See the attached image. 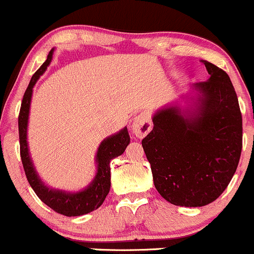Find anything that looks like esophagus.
<instances>
[{
	"label": "esophagus",
	"instance_id": "obj_1",
	"mask_svg": "<svg viewBox=\"0 0 254 254\" xmlns=\"http://www.w3.org/2000/svg\"><path fill=\"white\" fill-rule=\"evenodd\" d=\"M152 122L148 113H141L132 122V132L135 137L144 138L151 130Z\"/></svg>",
	"mask_w": 254,
	"mask_h": 254
}]
</instances>
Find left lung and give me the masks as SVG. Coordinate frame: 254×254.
Wrapping results in <instances>:
<instances>
[{"instance_id": "left-lung-1", "label": "left lung", "mask_w": 254, "mask_h": 254, "mask_svg": "<svg viewBox=\"0 0 254 254\" xmlns=\"http://www.w3.org/2000/svg\"><path fill=\"white\" fill-rule=\"evenodd\" d=\"M211 77L195 84L202 97L195 113L157 111L141 140L155 188L176 206L201 207L217 200L235 174L242 150V115L230 77L204 61Z\"/></svg>"}]
</instances>
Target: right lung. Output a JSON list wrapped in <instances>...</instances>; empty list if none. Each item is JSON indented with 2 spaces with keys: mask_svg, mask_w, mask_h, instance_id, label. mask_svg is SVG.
Listing matches in <instances>:
<instances>
[{
  "mask_svg": "<svg viewBox=\"0 0 254 254\" xmlns=\"http://www.w3.org/2000/svg\"><path fill=\"white\" fill-rule=\"evenodd\" d=\"M53 56V51L50 52L47 61L41 65V67L32 75L30 83L24 93L21 100L20 111L18 117L19 126V143H20V157L23 162L25 176L28 178L29 184L34 189L35 193L40 197L42 202L51 207L57 213H61L66 217H76V215L87 214L94 211L104 202L106 195L110 190V161L115 157L124 154L125 149L129 144V134L127 128H124L117 134L109 137L102 141L97 152L98 172L94 181L80 192H64L61 190H52L46 187L37 176L31 159L29 156L28 143H26V129H28V117L30 102H31L32 88L39 77L46 71L50 65Z\"/></svg>",
  "mask_w": 254,
  "mask_h": 254,
  "instance_id": "right-lung-1",
  "label": "right lung"
}]
</instances>
